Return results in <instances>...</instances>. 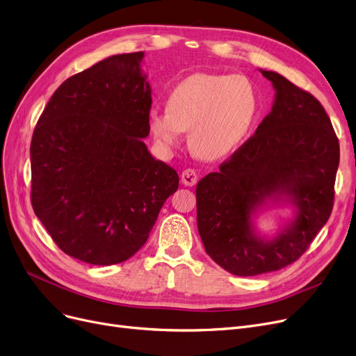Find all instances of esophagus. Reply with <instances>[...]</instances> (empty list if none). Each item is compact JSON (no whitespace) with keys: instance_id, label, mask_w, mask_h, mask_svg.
I'll use <instances>...</instances> for the list:
<instances>
[{"instance_id":"1","label":"esophagus","mask_w":356,"mask_h":356,"mask_svg":"<svg viewBox=\"0 0 356 356\" xmlns=\"http://www.w3.org/2000/svg\"><path fill=\"white\" fill-rule=\"evenodd\" d=\"M180 179H181V183L184 184V186H195L196 181H197V173H196V170H193V168L183 170Z\"/></svg>"}]
</instances>
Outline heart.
I'll return each mask as SVG.
<instances>
[{"label": "heart", "instance_id": "obj_1", "mask_svg": "<svg viewBox=\"0 0 356 356\" xmlns=\"http://www.w3.org/2000/svg\"><path fill=\"white\" fill-rule=\"evenodd\" d=\"M168 109L149 112V129L165 148L181 143L200 159L216 160L233 152L249 134L259 112V95L244 75L193 74L170 91Z\"/></svg>", "mask_w": 356, "mask_h": 356}]
</instances>
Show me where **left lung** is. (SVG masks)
Returning <instances> with one entry per match:
<instances>
[{
    "label": "left lung",
    "instance_id": "1",
    "mask_svg": "<svg viewBox=\"0 0 356 356\" xmlns=\"http://www.w3.org/2000/svg\"><path fill=\"white\" fill-rule=\"evenodd\" d=\"M272 112L220 172L196 186L197 229L211 259L229 273L254 276L298 260L327 222L334 202L341 157L339 140L321 103L277 72ZM277 191H288L300 211L296 222L273 242L251 233L254 208Z\"/></svg>",
    "mask_w": 356,
    "mask_h": 356
}]
</instances>
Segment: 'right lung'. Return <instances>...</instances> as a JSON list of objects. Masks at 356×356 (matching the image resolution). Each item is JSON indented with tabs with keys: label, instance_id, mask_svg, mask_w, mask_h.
<instances>
[{
	"label": "right lung",
	"instance_id": "add662e5",
	"mask_svg": "<svg viewBox=\"0 0 356 356\" xmlns=\"http://www.w3.org/2000/svg\"><path fill=\"white\" fill-rule=\"evenodd\" d=\"M143 55H113L70 76L30 144L33 211L60 250L90 265L134 256L179 188L176 170L143 141L152 103Z\"/></svg>",
	"mask_w": 356,
	"mask_h": 356
}]
</instances>
